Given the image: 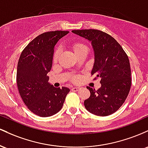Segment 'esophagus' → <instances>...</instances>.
Wrapping results in <instances>:
<instances>
[{
    "instance_id": "1",
    "label": "esophagus",
    "mask_w": 148,
    "mask_h": 148,
    "mask_svg": "<svg viewBox=\"0 0 148 148\" xmlns=\"http://www.w3.org/2000/svg\"><path fill=\"white\" fill-rule=\"evenodd\" d=\"M71 90L73 92H77V91L79 90V87H72Z\"/></svg>"
}]
</instances>
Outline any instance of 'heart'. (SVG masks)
<instances>
[{"mask_svg": "<svg viewBox=\"0 0 148 148\" xmlns=\"http://www.w3.org/2000/svg\"><path fill=\"white\" fill-rule=\"evenodd\" d=\"M85 47H86V46L84 45V44H82V43H79V42H75L73 44V50H74L75 53H77V52H78V51L80 50L81 49H82V48H84ZM60 52H61L60 48H59V47L56 48L55 52H54V60H56V59H58L59 54H60ZM77 79H78V77H74V78H73L74 81H77Z\"/></svg>", "mask_w": 148, "mask_h": 148, "instance_id": "b5f03b06", "label": "heart"}]
</instances>
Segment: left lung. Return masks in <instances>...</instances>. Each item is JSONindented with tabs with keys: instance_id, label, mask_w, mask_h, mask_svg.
<instances>
[{
	"instance_id": "1",
	"label": "left lung",
	"mask_w": 148,
	"mask_h": 148,
	"mask_svg": "<svg viewBox=\"0 0 148 148\" xmlns=\"http://www.w3.org/2000/svg\"><path fill=\"white\" fill-rule=\"evenodd\" d=\"M73 34L92 42L94 64L92 75L101 79L98 90L87 87L89 99L84 101L86 109L98 116H108L117 111L127 99L132 84L129 58L114 38L96 29L73 30Z\"/></svg>"
}]
</instances>
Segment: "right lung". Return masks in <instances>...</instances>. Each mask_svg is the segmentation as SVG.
<instances>
[{
	"mask_svg": "<svg viewBox=\"0 0 148 148\" xmlns=\"http://www.w3.org/2000/svg\"><path fill=\"white\" fill-rule=\"evenodd\" d=\"M69 31L43 33L35 38L21 52L17 64L16 84L29 110L40 117H49L62 108L67 87L56 88L48 82L54 46Z\"/></svg>",
	"mask_w": 148,
	"mask_h": 148,
	"instance_id": "obj_1",
	"label": "right lung"
}]
</instances>
